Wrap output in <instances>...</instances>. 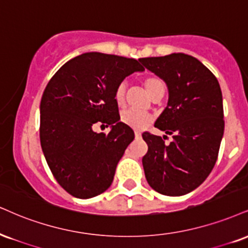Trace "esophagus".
Segmentation results:
<instances>
[{
  "instance_id": "34e87169",
  "label": "esophagus",
  "mask_w": 248,
  "mask_h": 248,
  "mask_svg": "<svg viewBox=\"0 0 248 248\" xmlns=\"http://www.w3.org/2000/svg\"><path fill=\"white\" fill-rule=\"evenodd\" d=\"M135 137L136 139H140V137H141V133H140L139 130H135Z\"/></svg>"
}]
</instances>
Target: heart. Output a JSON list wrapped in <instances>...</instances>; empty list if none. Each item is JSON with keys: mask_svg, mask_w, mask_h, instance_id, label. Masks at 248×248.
Listing matches in <instances>:
<instances>
[{"mask_svg": "<svg viewBox=\"0 0 248 248\" xmlns=\"http://www.w3.org/2000/svg\"><path fill=\"white\" fill-rule=\"evenodd\" d=\"M143 84L147 89L148 93L150 94L151 98H155L156 95L163 93L165 91V84H164L163 79L156 75H148L143 79ZM127 93V84L126 82H120L116 85L114 91V98L118 105H124V100H126ZM121 121L124 124L129 126L134 129H143L151 124L153 121V116L145 112L136 111V109H124L121 113Z\"/></svg>", "mask_w": 248, "mask_h": 248, "instance_id": "obj_1", "label": "heart"}]
</instances>
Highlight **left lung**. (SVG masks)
<instances>
[{
  "label": "left lung",
  "instance_id": "1",
  "mask_svg": "<svg viewBox=\"0 0 248 248\" xmlns=\"http://www.w3.org/2000/svg\"><path fill=\"white\" fill-rule=\"evenodd\" d=\"M169 89V101L155 127L172 135L145 132L148 153L142 158L148 184L156 192L180 196L207 179L218 157L224 134L223 98L218 80L198 59L184 54L140 59Z\"/></svg>",
  "mask_w": 248,
  "mask_h": 248
}]
</instances>
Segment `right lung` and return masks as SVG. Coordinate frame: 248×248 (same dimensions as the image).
I'll return each mask as SVG.
<instances>
[{
	"mask_svg": "<svg viewBox=\"0 0 248 248\" xmlns=\"http://www.w3.org/2000/svg\"><path fill=\"white\" fill-rule=\"evenodd\" d=\"M144 68L135 59L84 53L54 74L40 103V143L60 186L70 195L90 199L112 185L115 169L134 140L133 129L120 122L116 85ZM111 125L95 133V124Z\"/></svg>",
	"mask_w": 248,
	"mask_h": 248,
	"instance_id": "1",
	"label": "right lung"
}]
</instances>
